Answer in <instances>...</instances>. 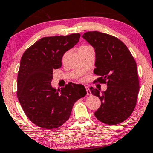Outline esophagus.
Instances as JSON below:
<instances>
[{
  "instance_id": "obj_1",
  "label": "esophagus",
  "mask_w": 153,
  "mask_h": 153,
  "mask_svg": "<svg viewBox=\"0 0 153 153\" xmlns=\"http://www.w3.org/2000/svg\"><path fill=\"white\" fill-rule=\"evenodd\" d=\"M85 89H86V91H87V95L88 96H91V90L90 88H89L88 87H85Z\"/></svg>"
}]
</instances>
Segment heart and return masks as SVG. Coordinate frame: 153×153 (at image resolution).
I'll return each mask as SVG.
<instances>
[{
	"mask_svg": "<svg viewBox=\"0 0 153 153\" xmlns=\"http://www.w3.org/2000/svg\"><path fill=\"white\" fill-rule=\"evenodd\" d=\"M85 47H86V46H85Z\"/></svg>",
	"mask_w": 153,
	"mask_h": 153,
	"instance_id": "1",
	"label": "heart"
}]
</instances>
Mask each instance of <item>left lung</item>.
<instances>
[{
    "mask_svg": "<svg viewBox=\"0 0 153 153\" xmlns=\"http://www.w3.org/2000/svg\"><path fill=\"white\" fill-rule=\"evenodd\" d=\"M96 52L94 73L99 78L94 82L107 84L100 93L91 87L93 95L101 101L95 116L100 122L115 125L129 118L136 106L140 82L134 57L120 39L112 35L88 31L82 35Z\"/></svg>",
    "mask_w": 153,
    "mask_h": 153,
    "instance_id": "1",
    "label": "left lung"
}]
</instances>
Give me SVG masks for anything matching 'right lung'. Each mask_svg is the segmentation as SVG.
I'll return each mask as SVG.
<instances>
[{"instance_id": "obj_1", "label": "right lung", "mask_w": 153, "mask_h": 153, "mask_svg": "<svg viewBox=\"0 0 153 153\" xmlns=\"http://www.w3.org/2000/svg\"><path fill=\"white\" fill-rule=\"evenodd\" d=\"M80 34L43 37L23 54L17 78V97L26 117L44 129L62 126L70 118L73 105L87 94L80 84L68 83L61 90L51 85L54 69L80 39Z\"/></svg>"}]
</instances>
